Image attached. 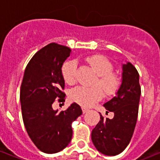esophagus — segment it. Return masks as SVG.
<instances>
[{
	"mask_svg": "<svg viewBox=\"0 0 160 160\" xmlns=\"http://www.w3.org/2000/svg\"><path fill=\"white\" fill-rule=\"evenodd\" d=\"M89 109H86V108H85V107H82V111H83V114H85L86 112L88 111Z\"/></svg>",
	"mask_w": 160,
	"mask_h": 160,
	"instance_id": "1",
	"label": "esophagus"
}]
</instances>
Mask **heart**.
Segmentation results:
<instances>
[{"mask_svg": "<svg viewBox=\"0 0 160 160\" xmlns=\"http://www.w3.org/2000/svg\"><path fill=\"white\" fill-rule=\"evenodd\" d=\"M86 61L98 75L99 85L106 94H113L118 90L119 80L115 74L112 72L113 65L106 57L100 55H90L86 57ZM77 62L75 60H68L64 63L61 72L64 80L67 84L72 85L76 80ZM102 96V92L98 87L77 86L70 93V100L84 107H89L99 100Z\"/></svg>", "mask_w": 160, "mask_h": 160, "instance_id": "obj_1", "label": "heart"}]
</instances>
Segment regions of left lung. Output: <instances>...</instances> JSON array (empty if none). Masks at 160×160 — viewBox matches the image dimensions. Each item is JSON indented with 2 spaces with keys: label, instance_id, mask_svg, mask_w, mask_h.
I'll list each match as a JSON object with an SVG mask.
<instances>
[{
  "label": "left lung",
  "instance_id": "1",
  "mask_svg": "<svg viewBox=\"0 0 160 160\" xmlns=\"http://www.w3.org/2000/svg\"><path fill=\"white\" fill-rule=\"evenodd\" d=\"M122 69V83L116 95L104 105L107 110L114 112V118L104 119L100 114V120L91 133L98 151L109 156L120 154L128 146L139 112L141 95L139 73L129 62L124 64Z\"/></svg>",
  "mask_w": 160,
  "mask_h": 160
}]
</instances>
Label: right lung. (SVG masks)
<instances>
[{
  "label": "right lung",
  "mask_w": 160,
  "mask_h": 160,
  "mask_svg": "<svg viewBox=\"0 0 160 160\" xmlns=\"http://www.w3.org/2000/svg\"><path fill=\"white\" fill-rule=\"evenodd\" d=\"M67 46L51 43L37 51L26 65L21 83L20 100L24 124L35 145L46 154L61 151L72 138L71 124L82 114L73 103L66 110L52 108L56 99L65 101L61 68L70 55Z\"/></svg>",
  "instance_id": "add662e5"
}]
</instances>
